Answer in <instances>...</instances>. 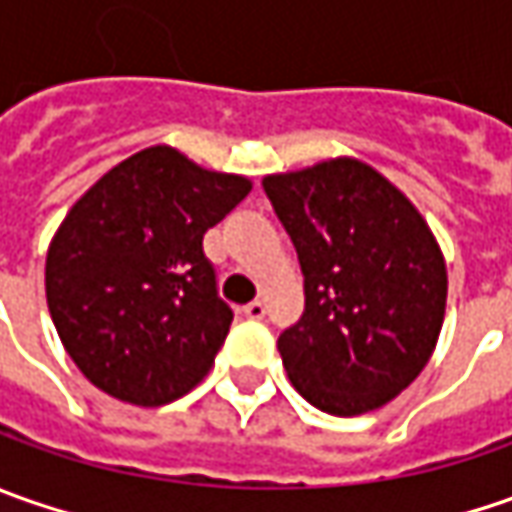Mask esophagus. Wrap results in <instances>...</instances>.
<instances>
[{
	"label": "esophagus",
	"mask_w": 512,
	"mask_h": 512,
	"mask_svg": "<svg viewBox=\"0 0 512 512\" xmlns=\"http://www.w3.org/2000/svg\"><path fill=\"white\" fill-rule=\"evenodd\" d=\"M242 313H245V319H250V322H259V319H265V302H250V305L242 307Z\"/></svg>",
	"instance_id": "1"
}]
</instances>
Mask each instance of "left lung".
Wrapping results in <instances>:
<instances>
[{"label":"left lung","instance_id":"1","mask_svg":"<svg viewBox=\"0 0 512 512\" xmlns=\"http://www.w3.org/2000/svg\"><path fill=\"white\" fill-rule=\"evenodd\" d=\"M296 247L305 313L279 336L293 387L330 416L396 399L430 359L447 270L422 213L359 159L262 179Z\"/></svg>","mask_w":512,"mask_h":512}]
</instances>
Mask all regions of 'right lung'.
Listing matches in <instances>:
<instances>
[{"label": "right lung", "mask_w": 512, "mask_h": 512, "mask_svg": "<svg viewBox=\"0 0 512 512\" xmlns=\"http://www.w3.org/2000/svg\"><path fill=\"white\" fill-rule=\"evenodd\" d=\"M250 193L245 176L199 168L168 145L139 150L70 207L48 247L56 333L90 384L159 407L202 382L233 310L202 250Z\"/></svg>", "instance_id": "1"}]
</instances>
